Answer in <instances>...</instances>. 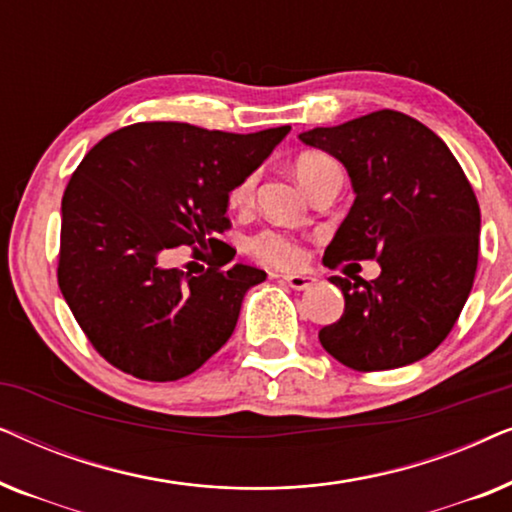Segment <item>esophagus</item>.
I'll return each mask as SVG.
<instances>
[{"label":"esophagus","mask_w":512,"mask_h":512,"mask_svg":"<svg viewBox=\"0 0 512 512\" xmlns=\"http://www.w3.org/2000/svg\"><path fill=\"white\" fill-rule=\"evenodd\" d=\"M279 277H282V282H286L291 289H296V291H307L317 284V279L310 275H279Z\"/></svg>","instance_id":"34e87169"}]
</instances>
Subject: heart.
Segmentation results:
<instances>
[{
	"label": "heart",
	"instance_id": "1",
	"mask_svg": "<svg viewBox=\"0 0 512 512\" xmlns=\"http://www.w3.org/2000/svg\"><path fill=\"white\" fill-rule=\"evenodd\" d=\"M296 177L300 184L305 188L312 184L319 174H324L326 170H331L335 165V160L331 156L321 151H303L296 158ZM254 186H256V174H249L244 177L240 184H237L233 191H230V207L242 209L251 202V195H254ZM247 251L254 258H258L261 263L268 265H277V268H291L296 265L300 258H303V251H300V244L293 240L291 235L282 233V230H261V233L251 235L247 240Z\"/></svg>",
	"mask_w": 512,
	"mask_h": 512
}]
</instances>
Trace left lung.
Wrapping results in <instances>:
<instances>
[{
  "instance_id": "left-lung-1",
  "label": "left lung",
  "mask_w": 512,
  "mask_h": 512,
  "mask_svg": "<svg viewBox=\"0 0 512 512\" xmlns=\"http://www.w3.org/2000/svg\"><path fill=\"white\" fill-rule=\"evenodd\" d=\"M300 142L338 158L354 205L324 261L377 258L380 277H331L345 312L319 342L347 368L370 373L415 363L447 338L473 289L480 207L447 144L401 111H373Z\"/></svg>"
}]
</instances>
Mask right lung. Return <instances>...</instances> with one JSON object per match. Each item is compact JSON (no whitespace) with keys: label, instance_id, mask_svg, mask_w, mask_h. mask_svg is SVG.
<instances>
[{"label":"right lung","instance_id":"obj_1","mask_svg":"<svg viewBox=\"0 0 512 512\" xmlns=\"http://www.w3.org/2000/svg\"><path fill=\"white\" fill-rule=\"evenodd\" d=\"M291 125L251 135L188 123H135L86 153L62 195L58 284L100 356L149 382L191 375L235 331L265 272L223 270L230 191ZM220 258L202 276L164 263L172 248ZM201 249L198 250L197 247ZM233 261V258H230Z\"/></svg>","mask_w":512,"mask_h":512}]
</instances>
